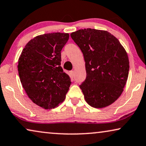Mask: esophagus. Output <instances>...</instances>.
Masks as SVG:
<instances>
[{
  "instance_id": "1",
  "label": "esophagus",
  "mask_w": 146,
  "mask_h": 146,
  "mask_svg": "<svg viewBox=\"0 0 146 146\" xmlns=\"http://www.w3.org/2000/svg\"><path fill=\"white\" fill-rule=\"evenodd\" d=\"M70 74L71 75L72 77H74V71L71 70L70 72Z\"/></svg>"
}]
</instances>
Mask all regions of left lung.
<instances>
[{
  "label": "left lung",
  "mask_w": 146,
  "mask_h": 146,
  "mask_svg": "<svg viewBox=\"0 0 146 146\" xmlns=\"http://www.w3.org/2000/svg\"><path fill=\"white\" fill-rule=\"evenodd\" d=\"M84 54L86 78L80 88L90 106L103 108L115 102L123 92L129 71L125 49L107 31L87 28L70 34Z\"/></svg>",
  "instance_id": "obj_1"
}]
</instances>
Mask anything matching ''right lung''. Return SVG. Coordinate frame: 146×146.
<instances>
[{"label": "right lung", "mask_w": 146, "mask_h": 146, "mask_svg": "<svg viewBox=\"0 0 146 146\" xmlns=\"http://www.w3.org/2000/svg\"><path fill=\"white\" fill-rule=\"evenodd\" d=\"M68 39V33L58 32L38 35L26 44L19 58L23 88L29 99L43 109H54L62 103L71 84L60 66L61 50Z\"/></svg>", "instance_id": "1"}]
</instances>
